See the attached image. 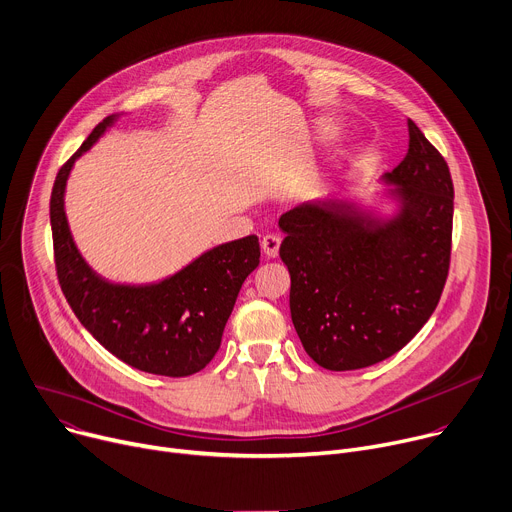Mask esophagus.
<instances>
[{
  "instance_id": "esophagus-1",
  "label": "esophagus",
  "mask_w": 512,
  "mask_h": 512,
  "mask_svg": "<svg viewBox=\"0 0 512 512\" xmlns=\"http://www.w3.org/2000/svg\"><path fill=\"white\" fill-rule=\"evenodd\" d=\"M280 243H282V239L277 235H265L261 239V249L269 259H273V257H277V253H280Z\"/></svg>"
}]
</instances>
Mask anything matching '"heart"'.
I'll return each instance as SVG.
<instances>
[{
  "instance_id": "obj_1",
  "label": "heart",
  "mask_w": 512,
  "mask_h": 512,
  "mask_svg": "<svg viewBox=\"0 0 512 512\" xmlns=\"http://www.w3.org/2000/svg\"><path fill=\"white\" fill-rule=\"evenodd\" d=\"M327 130H331V126H327Z\"/></svg>"
}]
</instances>
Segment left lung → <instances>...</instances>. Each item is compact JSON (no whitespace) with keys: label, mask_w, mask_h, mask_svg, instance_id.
Masks as SVG:
<instances>
[{"label":"left lung","mask_w":512,"mask_h":512,"mask_svg":"<svg viewBox=\"0 0 512 512\" xmlns=\"http://www.w3.org/2000/svg\"><path fill=\"white\" fill-rule=\"evenodd\" d=\"M378 200L333 196L280 218L290 312L306 353L333 371L400 351L431 318L451 255L453 183L439 151L408 120V153Z\"/></svg>","instance_id":"8db88e82"}]
</instances>
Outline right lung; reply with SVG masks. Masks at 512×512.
<instances>
[{
	"instance_id": "obj_1",
	"label": "right lung",
	"mask_w": 512,
	"mask_h": 512,
	"mask_svg": "<svg viewBox=\"0 0 512 512\" xmlns=\"http://www.w3.org/2000/svg\"><path fill=\"white\" fill-rule=\"evenodd\" d=\"M124 116L102 120L57 173L51 226L61 290L83 327L120 361L147 374L183 378L216 355L224 324L247 275L259 265V239L216 245L175 273L147 284L112 282L75 245L65 214V190L75 161Z\"/></svg>"
}]
</instances>
